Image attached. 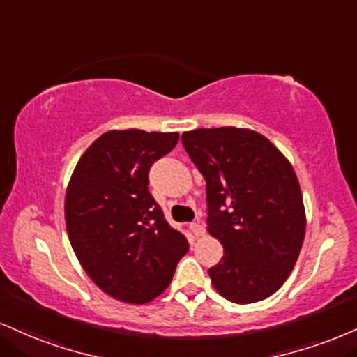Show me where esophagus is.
Listing matches in <instances>:
<instances>
[{
	"label": "esophagus",
	"mask_w": 357,
	"mask_h": 357,
	"mask_svg": "<svg viewBox=\"0 0 357 357\" xmlns=\"http://www.w3.org/2000/svg\"><path fill=\"white\" fill-rule=\"evenodd\" d=\"M190 227H191L192 234L197 236V238H199V236H204V227H203V225H199V222H191Z\"/></svg>",
	"instance_id": "obj_1"
}]
</instances>
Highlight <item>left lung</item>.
<instances>
[{
	"label": "left lung",
	"instance_id": "left-lung-1",
	"mask_svg": "<svg viewBox=\"0 0 357 357\" xmlns=\"http://www.w3.org/2000/svg\"><path fill=\"white\" fill-rule=\"evenodd\" d=\"M183 146L206 179L208 231L225 256L209 278L227 301H263L293 271L306 213L299 181L268 137L246 128L183 132Z\"/></svg>",
	"mask_w": 357,
	"mask_h": 357
}]
</instances>
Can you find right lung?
I'll return each instance as SVG.
<instances>
[{"label": "right lung", "mask_w": 357, "mask_h": 357, "mask_svg": "<svg viewBox=\"0 0 357 357\" xmlns=\"http://www.w3.org/2000/svg\"><path fill=\"white\" fill-rule=\"evenodd\" d=\"M178 139V132L108 131L71 174L64 220L73 251L94 284L118 301L158 298L190 249L148 190L149 167Z\"/></svg>", "instance_id": "right-lung-1"}]
</instances>
